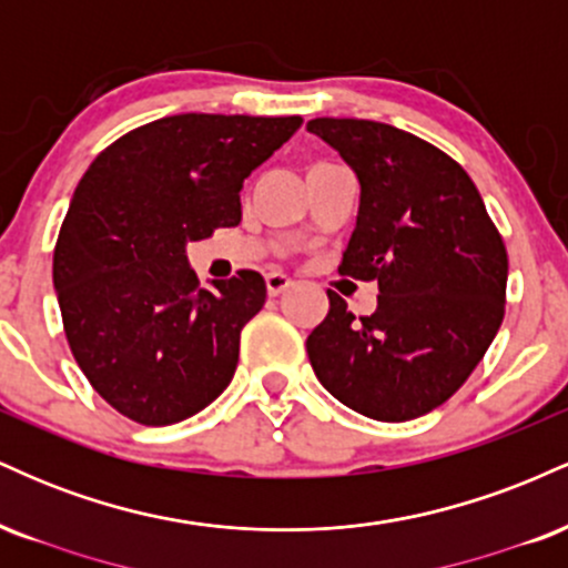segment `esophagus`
Instances as JSON below:
<instances>
[{
  "label": "esophagus",
  "instance_id": "34e87169",
  "mask_svg": "<svg viewBox=\"0 0 568 568\" xmlns=\"http://www.w3.org/2000/svg\"><path fill=\"white\" fill-rule=\"evenodd\" d=\"M288 288H293V280L288 275H283V272H270L266 275V291H270V296H280V293H285Z\"/></svg>",
  "mask_w": 568,
  "mask_h": 568
}]
</instances>
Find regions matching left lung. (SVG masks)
<instances>
[{
  "label": "left lung",
  "instance_id": "8db88e82",
  "mask_svg": "<svg viewBox=\"0 0 568 568\" xmlns=\"http://www.w3.org/2000/svg\"><path fill=\"white\" fill-rule=\"evenodd\" d=\"M306 130L361 181V211L338 275L379 283L374 315L331 310L306 355L336 400L379 422L443 406L497 336L507 251L459 162L419 135L371 120L317 116Z\"/></svg>",
  "mask_w": 568,
  "mask_h": 568
}]
</instances>
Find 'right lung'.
Segmentation results:
<instances>
[{"label":"right lung","instance_id":"obj_1","mask_svg":"<svg viewBox=\"0 0 568 568\" xmlns=\"http://www.w3.org/2000/svg\"><path fill=\"white\" fill-rule=\"evenodd\" d=\"M302 116L173 114L90 162L53 251V285L77 366L146 427L184 422L224 393L240 331L266 283L240 270L200 288L186 243L240 224V189Z\"/></svg>","mask_w":568,"mask_h":568}]
</instances>
